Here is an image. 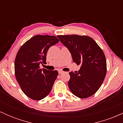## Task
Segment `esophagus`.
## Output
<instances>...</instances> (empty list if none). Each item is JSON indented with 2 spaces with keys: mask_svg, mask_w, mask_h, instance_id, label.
<instances>
[{
  "mask_svg": "<svg viewBox=\"0 0 123 123\" xmlns=\"http://www.w3.org/2000/svg\"><path fill=\"white\" fill-rule=\"evenodd\" d=\"M63 72V70H58L59 74H61V73H62Z\"/></svg>",
  "mask_w": 123,
  "mask_h": 123,
  "instance_id": "obj_1",
  "label": "esophagus"
}]
</instances>
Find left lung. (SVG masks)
I'll use <instances>...</instances> for the list:
<instances>
[{"mask_svg": "<svg viewBox=\"0 0 123 123\" xmlns=\"http://www.w3.org/2000/svg\"><path fill=\"white\" fill-rule=\"evenodd\" d=\"M69 50L73 61L81 64L77 73L69 72L68 81L71 92L76 97L86 98L94 95L102 85L107 66L105 55L94 39L86 35H58Z\"/></svg>", "mask_w": 123, "mask_h": 123, "instance_id": "left-lung-1", "label": "left lung"}]
</instances>
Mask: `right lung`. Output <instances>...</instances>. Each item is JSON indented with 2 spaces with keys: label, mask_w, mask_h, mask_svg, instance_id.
Here are the masks:
<instances>
[{
  "label": "right lung",
  "mask_w": 123,
  "mask_h": 123,
  "mask_svg": "<svg viewBox=\"0 0 123 123\" xmlns=\"http://www.w3.org/2000/svg\"><path fill=\"white\" fill-rule=\"evenodd\" d=\"M59 42L55 36L36 35L26 41L17 54L15 76L21 90L27 97L39 101L49 95L58 72L40 68L46 63V54L51 46Z\"/></svg>",
  "instance_id": "obj_1"
}]
</instances>
